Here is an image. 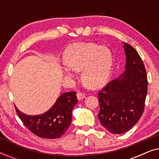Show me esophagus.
<instances>
[{"label":"esophagus","instance_id":"1","mask_svg":"<svg viewBox=\"0 0 159 159\" xmlns=\"http://www.w3.org/2000/svg\"><path fill=\"white\" fill-rule=\"evenodd\" d=\"M77 97L78 100H82V99H83L84 97H85V94H84V93L79 92L77 94Z\"/></svg>","mask_w":159,"mask_h":159}]
</instances>
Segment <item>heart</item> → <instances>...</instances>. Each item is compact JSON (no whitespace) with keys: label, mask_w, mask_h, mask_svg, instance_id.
<instances>
[{"label":"heart","mask_w":159,"mask_h":159,"mask_svg":"<svg viewBox=\"0 0 159 159\" xmlns=\"http://www.w3.org/2000/svg\"><path fill=\"white\" fill-rule=\"evenodd\" d=\"M63 69L69 77H75L74 71H82V81L90 88L103 86L110 77L113 66L112 54L108 48L93 43H76L65 52Z\"/></svg>","instance_id":"1"}]
</instances>
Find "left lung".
<instances>
[{
    "mask_svg": "<svg viewBox=\"0 0 159 159\" xmlns=\"http://www.w3.org/2000/svg\"><path fill=\"white\" fill-rule=\"evenodd\" d=\"M125 71L98 93L103 127L113 134H122L139 121L145 108L147 74L142 58L133 47L124 43Z\"/></svg>",
    "mask_w": 159,
    "mask_h": 159,
    "instance_id": "obj_1",
    "label": "left lung"
}]
</instances>
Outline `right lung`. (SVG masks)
Returning a JSON list of instances; mask_svg holds the SVG:
<instances>
[{
    "instance_id": "1",
    "label": "right lung",
    "mask_w": 159,
    "mask_h": 159,
    "mask_svg": "<svg viewBox=\"0 0 159 159\" xmlns=\"http://www.w3.org/2000/svg\"><path fill=\"white\" fill-rule=\"evenodd\" d=\"M76 94L74 91L63 93L47 112L40 115L30 116L15 108L19 119L34 134L42 138H59L71 123L73 108L78 103Z\"/></svg>"
}]
</instances>
